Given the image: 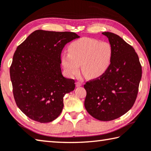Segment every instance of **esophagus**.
<instances>
[{"instance_id":"obj_1","label":"esophagus","mask_w":151,"mask_h":151,"mask_svg":"<svg viewBox=\"0 0 151 151\" xmlns=\"http://www.w3.org/2000/svg\"><path fill=\"white\" fill-rule=\"evenodd\" d=\"M83 85V83H81V82H80V81H77V82L76 83V87H81V85Z\"/></svg>"}]
</instances>
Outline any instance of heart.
Returning a JSON list of instances; mask_svg holds the SVG:
<instances>
[{
  "label": "heart",
  "mask_w": 151,
  "mask_h": 151,
  "mask_svg": "<svg viewBox=\"0 0 151 151\" xmlns=\"http://www.w3.org/2000/svg\"><path fill=\"white\" fill-rule=\"evenodd\" d=\"M68 52L61 56V63L66 75L73 78L81 70L85 77L95 78L108 69L112 50L108 43L84 37L72 42Z\"/></svg>",
  "instance_id": "heart-1"
}]
</instances>
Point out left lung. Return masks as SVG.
Listing matches in <instances>:
<instances>
[{
  "label": "left lung",
  "instance_id": "8db88e82",
  "mask_svg": "<svg viewBox=\"0 0 151 151\" xmlns=\"http://www.w3.org/2000/svg\"><path fill=\"white\" fill-rule=\"evenodd\" d=\"M102 34L111 45V61L106 73L84 85L87 91L85 107L95 119L111 121L133 106L142 77V66L132 45L114 33Z\"/></svg>",
  "mask_w": 151,
  "mask_h": 151
}]
</instances>
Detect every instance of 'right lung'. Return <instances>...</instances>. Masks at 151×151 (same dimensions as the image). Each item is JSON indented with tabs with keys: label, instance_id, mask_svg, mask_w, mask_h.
Wrapping results in <instances>:
<instances>
[{
	"label": "right lung",
	"instance_id": "add662e5",
	"mask_svg": "<svg viewBox=\"0 0 151 151\" xmlns=\"http://www.w3.org/2000/svg\"><path fill=\"white\" fill-rule=\"evenodd\" d=\"M74 32L36 30L18 45L10 67L17 106L40 123L54 120L63 111V97L75 89V81L62 74L61 53Z\"/></svg>",
	"mask_w": 151,
	"mask_h": 151
}]
</instances>
